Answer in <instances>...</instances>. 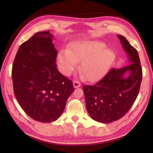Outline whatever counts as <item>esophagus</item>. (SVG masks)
<instances>
[{
    "label": "esophagus",
    "instance_id": "34e87169",
    "mask_svg": "<svg viewBox=\"0 0 153 153\" xmlns=\"http://www.w3.org/2000/svg\"><path fill=\"white\" fill-rule=\"evenodd\" d=\"M73 85L75 88H77V87H79L81 86V83L78 82V81L74 80L73 82Z\"/></svg>",
    "mask_w": 153,
    "mask_h": 153
}]
</instances>
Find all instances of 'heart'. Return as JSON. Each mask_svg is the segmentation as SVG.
<instances>
[{"label":"heart","mask_w":153,"mask_h":153,"mask_svg":"<svg viewBox=\"0 0 153 153\" xmlns=\"http://www.w3.org/2000/svg\"><path fill=\"white\" fill-rule=\"evenodd\" d=\"M115 58L114 52L98 41H80L70 45L67 51L58 54V66L62 74L69 76L82 60L79 70L89 81H95L105 75Z\"/></svg>","instance_id":"1"}]
</instances>
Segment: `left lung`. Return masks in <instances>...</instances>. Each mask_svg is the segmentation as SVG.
I'll use <instances>...</instances> for the list:
<instances>
[{
	"label": "left lung",
	"mask_w": 153,
	"mask_h": 153,
	"mask_svg": "<svg viewBox=\"0 0 153 153\" xmlns=\"http://www.w3.org/2000/svg\"><path fill=\"white\" fill-rule=\"evenodd\" d=\"M128 54L130 64L121 68H112L95 85L83 86L86 108L97 122L111 123L124 116L138 95L142 81V68L137 51L122 35H118ZM131 75L124 79L123 75Z\"/></svg>",
	"instance_id": "1"
}]
</instances>
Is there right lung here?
<instances>
[{"mask_svg":"<svg viewBox=\"0 0 153 153\" xmlns=\"http://www.w3.org/2000/svg\"><path fill=\"white\" fill-rule=\"evenodd\" d=\"M53 37L48 30L37 32L22 43L12 69L19 105L32 119L44 123L59 118L74 90L72 82L57 69Z\"/></svg>","mask_w":153,"mask_h":153,"instance_id":"right-lung-1","label":"right lung"}]
</instances>
